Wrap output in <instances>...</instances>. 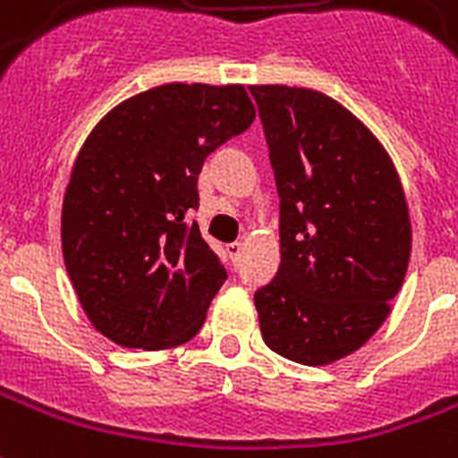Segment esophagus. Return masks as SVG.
Wrapping results in <instances>:
<instances>
[{"label":"esophagus","instance_id":"obj_1","mask_svg":"<svg viewBox=\"0 0 458 458\" xmlns=\"http://www.w3.org/2000/svg\"><path fill=\"white\" fill-rule=\"evenodd\" d=\"M225 252H228V257L233 262H238L240 255H242V242H230V245L225 247Z\"/></svg>","mask_w":458,"mask_h":458}]
</instances>
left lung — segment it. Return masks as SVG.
<instances>
[{
    "label": "left lung",
    "instance_id": "left-lung-1",
    "mask_svg": "<svg viewBox=\"0 0 458 458\" xmlns=\"http://www.w3.org/2000/svg\"><path fill=\"white\" fill-rule=\"evenodd\" d=\"M281 199L279 272L255 293L264 344L306 367L364 347L410 262L408 201L391 155L327 94L252 84Z\"/></svg>",
    "mask_w": 458,
    "mask_h": 458
}]
</instances>
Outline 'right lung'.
<instances>
[{"label":"right lung","mask_w":458,"mask_h":458,"mask_svg":"<svg viewBox=\"0 0 458 458\" xmlns=\"http://www.w3.org/2000/svg\"><path fill=\"white\" fill-rule=\"evenodd\" d=\"M255 121L242 84L172 82L121 101L91 128L63 199V257L104 337L169 350L201 330L225 269L199 225L203 160Z\"/></svg>","instance_id":"right-lung-1"}]
</instances>
